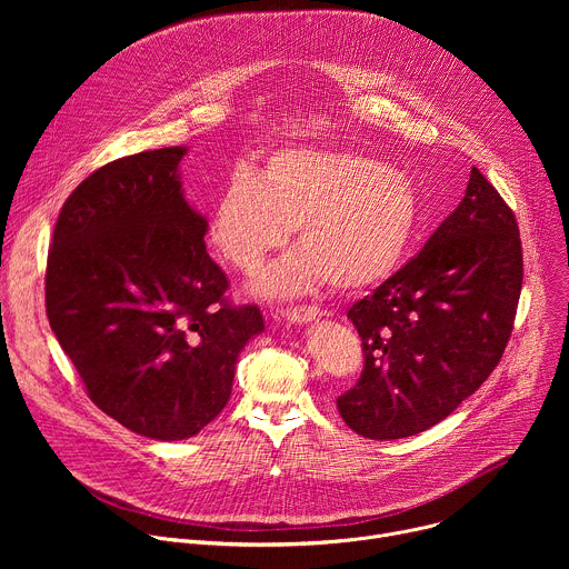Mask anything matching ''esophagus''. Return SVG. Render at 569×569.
<instances>
[{"label": "esophagus", "instance_id": "obj_1", "mask_svg": "<svg viewBox=\"0 0 569 569\" xmlns=\"http://www.w3.org/2000/svg\"><path fill=\"white\" fill-rule=\"evenodd\" d=\"M283 317L295 321V323H306V321H312L319 317V308L315 303H308V306H290L283 310Z\"/></svg>", "mask_w": 569, "mask_h": 569}]
</instances>
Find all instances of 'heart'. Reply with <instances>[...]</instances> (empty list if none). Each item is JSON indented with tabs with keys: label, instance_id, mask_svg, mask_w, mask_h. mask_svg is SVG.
<instances>
[{
	"label": "heart",
	"instance_id": "b5f03b06",
	"mask_svg": "<svg viewBox=\"0 0 569 569\" xmlns=\"http://www.w3.org/2000/svg\"><path fill=\"white\" fill-rule=\"evenodd\" d=\"M419 222L408 173L333 148H286L259 176L236 171L209 222L216 250L238 270L257 272L297 227L299 250L281 259L259 290L292 297L323 279L360 290L385 281L402 261Z\"/></svg>",
	"mask_w": 569,
	"mask_h": 569
}]
</instances>
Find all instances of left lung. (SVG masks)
<instances>
[{
	"mask_svg": "<svg viewBox=\"0 0 569 569\" xmlns=\"http://www.w3.org/2000/svg\"><path fill=\"white\" fill-rule=\"evenodd\" d=\"M522 290L513 209L477 169L426 248L356 301L358 382L338 396L345 423L378 441L443 421L498 367Z\"/></svg>",
	"mask_w": 569,
	"mask_h": 569,
	"instance_id": "8db88e82",
	"label": "left lung"
}]
</instances>
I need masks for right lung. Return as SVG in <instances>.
<instances>
[{"label": "right lung", "instance_id": "add662e5", "mask_svg": "<svg viewBox=\"0 0 569 569\" xmlns=\"http://www.w3.org/2000/svg\"><path fill=\"white\" fill-rule=\"evenodd\" d=\"M187 148L128 154L64 200L47 257L51 331L90 400L123 428L180 441L227 405L238 353L263 331L231 303L207 220L178 178Z\"/></svg>", "mask_w": 569, "mask_h": 569}]
</instances>
